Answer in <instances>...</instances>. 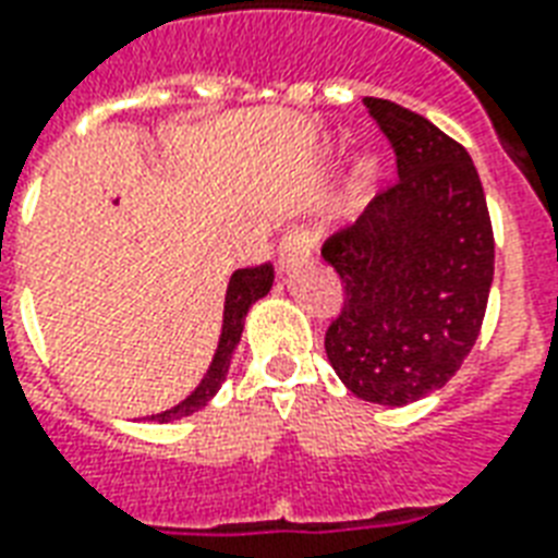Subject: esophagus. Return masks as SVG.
<instances>
[{
    "mask_svg": "<svg viewBox=\"0 0 558 558\" xmlns=\"http://www.w3.org/2000/svg\"><path fill=\"white\" fill-rule=\"evenodd\" d=\"M314 250V232L308 229H294V232H288L279 241V270H288V267H294V264L308 262V255Z\"/></svg>",
    "mask_w": 558,
    "mask_h": 558,
    "instance_id": "esophagus-1",
    "label": "esophagus"
}]
</instances>
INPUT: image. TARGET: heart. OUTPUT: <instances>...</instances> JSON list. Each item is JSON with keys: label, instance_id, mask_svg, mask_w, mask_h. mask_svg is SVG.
<instances>
[{"label": "heart", "instance_id": "heart-1", "mask_svg": "<svg viewBox=\"0 0 558 558\" xmlns=\"http://www.w3.org/2000/svg\"><path fill=\"white\" fill-rule=\"evenodd\" d=\"M379 173H383L379 158H374V155H362L353 167V187L362 194V191H367V187L379 179Z\"/></svg>", "mask_w": 558, "mask_h": 558}]
</instances>
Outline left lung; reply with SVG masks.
<instances>
[{"instance_id":"left-lung-1","label":"left lung","mask_w":558,"mask_h":558,"mask_svg":"<svg viewBox=\"0 0 558 558\" xmlns=\"http://www.w3.org/2000/svg\"><path fill=\"white\" fill-rule=\"evenodd\" d=\"M364 105L400 179L326 241L347 294L326 355L355 397L405 405L450 383L476 343L494 279L492 217L462 144L397 102Z\"/></svg>"}]
</instances>
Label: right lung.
Returning a JSON list of instances; mask_svg holds the SVG:
<instances>
[{
	"mask_svg": "<svg viewBox=\"0 0 558 558\" xmlns=\"http://www.w3.org/2000/svg\"><path fill=\"white\" fill-rule=\"evenodd\" d=\"M270 288H274V267H270V264L234 270V274L229 276V288H226L223 303V326H220V338H217V350L215 355H211L208 371H205L199 385L184 397L182 403H175L173 409H167V412L161 414H153L149 421H179V417H187V414L199 412L203 405H208V400H211V397L220 391V385L226 383L229 364H232L234 350H238V343H241V332H244L246 312H250L262 296L270 294Z\"/></svg>",
	"mask_w": 558,
	"mask_h": 558,
	"instance_id": "obj_1",
	"label": "right lung"
}]
</instances>
